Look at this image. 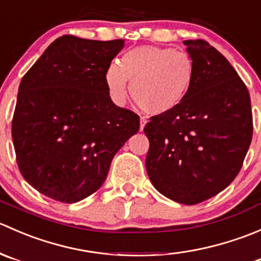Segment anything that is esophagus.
Returning a JSON list of instances; mask_svg holds the SVG:
<instances>
[{
  "label": "esophagus",
  "instance_id": "obj_1",
  "mask_svg": "<svg viewBox=\"0 0 261 261\" xmlns=\"http://www.w3.org/2000/svg\"><path fill=\"white\" fill-rule=\"evenodd\" d=\"M146 122H147V121L145 120V118H141V120H140V131L144 130V127H145Z\"/></svg>",
  "mask_w": 261,
  "mask_h": 261
}]
</instances>
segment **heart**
I'll return each mask as SVG.
<instances>
[{
  "mask_svg": "<svg viewBox=\"0 0 261 261\" xmlns=\"http://www.w3.org/2000/svg\"><path fill=\"white\" fill-rule=\"evenodd\" d=\"M194 67L191 57L172 48L141 45L126 51L120 60L110 63L105 83L115 103L123 105L131 97L143 112L165 115L184 101L193 83Z\"/></svg>",
  "mask_w": 261,
  "mask_h": 261,
  "instance_id": "1",
  "label": "heart"
}]
</instances>
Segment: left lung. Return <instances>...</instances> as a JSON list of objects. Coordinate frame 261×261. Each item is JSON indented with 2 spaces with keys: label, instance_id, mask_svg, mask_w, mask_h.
Segmentation results:
<instances>
[{
  "label": "left lung",
  "instance_id": "obj_1",
  "mask_svg": "<svg viewBox=\"0 0 261 261\" xmlns=\"http://www.w3.org/2000/svg\"><path fill=\"white\" fill-rule=\"evenodd\" d=\"M194 67L179 106L150 117L146 172L158 192L181 204H197L230 186L252 138L246 86L228 60L204 40H186Z\"/></svg>",
  "mask_w": 261,
  "mask_h": 261
}]
</instances>
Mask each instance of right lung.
I'll list each match as a JSON object with an SVG mask.
<instances>
[{"label": "right lung", "mask_w": 261, "mask_h": 261, "mask_svg": "<svg viewBox=\"0 0 261 261\" xmlns=\"http://www.w3.org/2000/svg\"><path fill=\"white\" fill-rule=\"evenodd\" d=\"M122 39L53 41L18 87L12 141L23 179L44 196L75 203L106 180L116 152L140 127L117 107L105 72Z\"/></svg>", "instance_id": "add662e5"}]
</instances>
